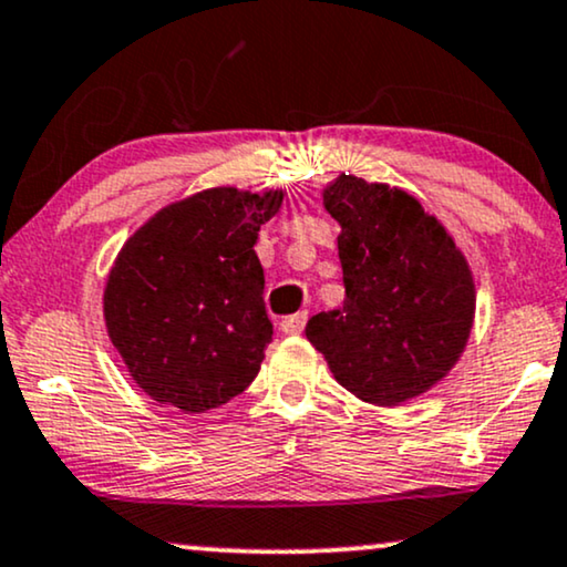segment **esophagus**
<instances>
[{
    "label": "esophagus",
    "instance_id": "1",
    "mask_svg": "<svg viewBox=\"0 0 567 567\" xmlns=\"http://www.w3.org/2000/svg\"><path fill=\"white\" fill-rule=\"evenodd\" d=\"M306 321H308V311H298V313H292V317H285L282 321H279V329H282L285 334H300L303 332Z\"/></svg>",
    "mask_w": 567,
    "mask_h": 567
}]
</instances>
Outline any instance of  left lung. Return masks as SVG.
I'll list each match as a JSON object with an SVG mask.
<instances>
[{
  "label": "left lung",
  "instance_id": "left-lung-1",
  "mask_svg": "<svg viewBox=\"0 0 567 567\" xmlns=\"http://www.w3.org/2000/svg\"><path fill=\"white\" fill-rule=\"evenodd\" d=\"M340 221L346 300L306 327L346 390L374 405L421 395L455 367L474 321V279L453 238L405 190L342 175L324 190Z\"/></svg>",
  "mask_w": 567,
  "mask_h": 567
}]
</instances>
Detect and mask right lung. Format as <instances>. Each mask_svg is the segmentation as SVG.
<instances>
[{"label":"right lung","instance_id":"obj_1","mask_svg":"<svg viewBox=\"0 0 567 567\" xmlns=\"http://www.w3.org/2000/svg\"><path fill=\"white\" fill-rule=\"evenodd\" d=\"M282 193L214 188L148 219L106 279L114 348L156 403L204 413L259 374L271 321L256 240Z\"/></svg>","mask_w":567,"mask_h":567}]
</instances>
